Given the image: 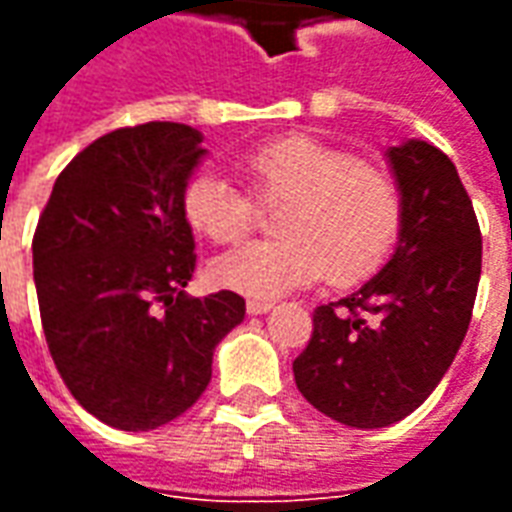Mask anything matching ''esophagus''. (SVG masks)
Wrapping results in <instances>:
<instances>
[{
	"label": "esophagus",
	"instance_id": "obj_1",
	"mask_svg": "<svg viewBox=\"0 0 512 512\" xmlns=\"http://www.w3.org/2000/svg\"><path fill=\"white\" fill-rule=\"evenodd\" d=\"M271 310H274V304H271V301H260V299L246 301V312H249V315H266V312Z\"/></svg>",
	"mask_w": 512,
	"mask_h": 512
}]
</instances>
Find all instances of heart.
Here are the masks:
<instances>
[{
  "label": "heart",
  "mask_w": 512,
  "mask_h": 512,
  "mask_svg": "<svg viewBox=\"0 0 512 512\" xmlns=\"http://www.w3.org/2000/svg\"><path fill=\"white\" fill-rule=\"evenodd\" d=\"M263 205H282L274 241L235 246L211 266L216 285L268 301L326 274L332 285L362 282L389 255L403 202L381 169L318 136L271 139L241 158ZM186 222L213 244H233L255 224V202L230 180L200 172L183 189Z\"/></svg>",
  "instance_id": "1"
}]
</instances>
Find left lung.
I'll return each instance as SVG.
<instances>
[{
  "label": "left lung",
  "mask_w": 512,
  "mask_h": 512,
  "mask_svg": "<svg viewBox=\"0 0 512 512\" xmlns=\"http://www.w3.org/2000/svg\"><path fill=\"white\" fill-rule=\"evenodd\" d=\"M403 202L392 257L345 299L321 304L293 362L299 392L348 428H386L436 389L461 348L483 266V238L458 169L439 147H386Z\"/></svg>",
  "instance_id": "obj_1"
}]
</instances>
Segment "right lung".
I'll use <instances>...</instances> for the list:
<instances>
[{
	"mask_svg": "<svg viewBox=\"0 0 512 512\" xmlns=\"http://www.w3.org/2000/svg\"><path fill=\"white\" fill-rule=\"evenodd\" d=\"M183 123L117 128L84 147L40 213L32 266L51 359L71 395L120 430L197 403L216 345L244 321L233 290L191 299L183 189L205 158Z\"/></svg>",
	"mask_w": 512,
	"mask_h": 512,
	"instance_id": "obj_1",
	"label": "right lung"
}]
</instances>
